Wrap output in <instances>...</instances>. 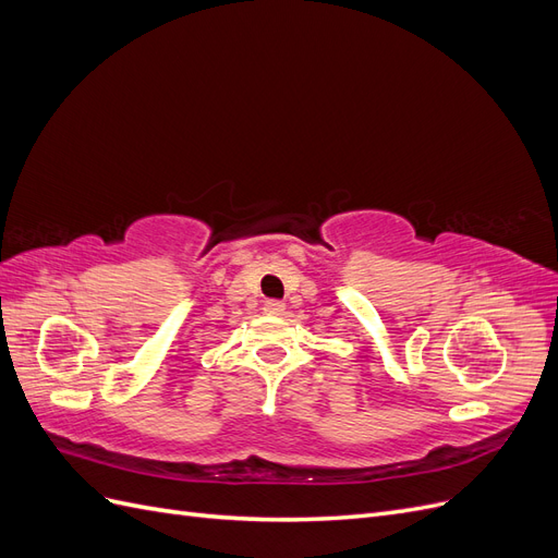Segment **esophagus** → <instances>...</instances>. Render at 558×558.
Wrapping results in <instances>:
<instances>
[{"label": "esophagus", "instance_id": "obj_1", "mask_svg": "<svg viewBox=\"0 0 558 558\" xmlns=\"http://www.w3.org/2000/svg\"><path fill=\"white\" fill-rule=\"evenodd\" d=\"M263 312L269 314V316H281L286 312V305H283V302H279V300H267L265 305H263Z\"/></svg>", "mask_w": 558, "mask_h": 558}]
</instances>
